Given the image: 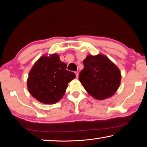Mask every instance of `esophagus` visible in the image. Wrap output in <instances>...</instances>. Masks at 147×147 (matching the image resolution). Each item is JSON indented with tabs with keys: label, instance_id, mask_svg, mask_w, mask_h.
I'll return each mask as SVG.
<instances>
[{
	"label": "esophagus",
	"instance_id": "obj_1",
	"mask_svg": "<svg viewBox=\"0 0 147 147\" xmlns=\"http://www.w3.org/2000/svg\"><path fill=\"white\" fill-rule=\"evenodd\" d=\"M74 73H75V74H76V78H78V71H75V72H74Z\"/></svg>",
	"mask_w": 147,
	"mask_h": 147
}]
</instances>
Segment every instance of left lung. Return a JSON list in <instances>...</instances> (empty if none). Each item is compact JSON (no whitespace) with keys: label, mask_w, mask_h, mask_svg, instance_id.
<instances>
[{"label":"left lung","mask_w":147,"mask_h":147,"mask_svg":"<svg viewBox=\"0 0 147 147\" xmlns=\"http://www.w3.org/2000/svg\"><path fill=\"white\" fill-rule=\"evenodd\" d=\"M83 63L84 69L79 74V80L88 93L98 100L112 96L121 82L117 67L102 54L89 55Z\"/></svg>","instance_id":"8db88e82"}]
</instances>
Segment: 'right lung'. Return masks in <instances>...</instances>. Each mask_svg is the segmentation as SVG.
<instances>
[{
	"instance_id": "1",
	"label": "right lung",
	"mask_w": 147,
	"mask_h": 147,
	"mask_svg": "<svg viewBox=\"0 0 147 147\" xmlns=\"http://www.w3.org/2000/svg\"><path fill=\"white\" fill-rule=\"evenodd\" d=\"M66 68L67 65L60 61L58 54L41 57L29 73L27 81L29 92L42 103L58 102L65 92L68 83L76 76Z\"/></svg>"
}]
</instances>
